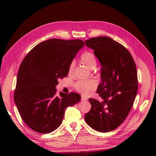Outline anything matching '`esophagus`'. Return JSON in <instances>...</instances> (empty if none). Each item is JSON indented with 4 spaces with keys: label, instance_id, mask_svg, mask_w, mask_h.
Returning a JSON list of instances; mask_svg holds the SVG:
<instances>
[{
    "label": "esophagus",
    "instance_id": "obj_1",
    "mask_svg": "<svg viewBox=\"0 0 156 156\" xmlns=\"http://www.w3.org/2000/svg\"><path fill=\"white\" fill-rule=\"evenodd\" d=\"M81 100H82V101H86V100H87V98L85 97V96H82V97H81Z\"/></svg>",
    "mask_w": 156,
    "mask_h": 156
}]
</instances>
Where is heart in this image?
I'll list each match as a JSON object with an SVG mask.
<instances>
[{"mask_svg": "<svg viewBox=\"0 0 156 156\" xmlns=\"http://www.w3.org/2000/svg\"><path fill=\"white\" fill-rule=\"evenodd\" d=\"M81 62L85 65L90 69H94L97 65V60L95 55L92 52L86 51L80 56ZM75 67V63L72 62L69 67V73H72ZM98 83L94 79L87 80L78 81L75 84V88L80 94L88 96L93 92L96 88Z\"/></svg>", "mask_w": 156, "mask_h": 156, "instance_id": "1", "label": "heart"}]
</instances>
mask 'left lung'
Listing matches in <instances>:
<instances>
[{
  "instance_id": "left-lung-1",
  "label": "left lung",
  "mask_w": 156,
  "mask_h": 156,
  "mask_svg": "<svg viewBox=\"0 0 156 156\" xmlns=\"http://www.w3.org/2000/svg\"><path fill=\"white\" fill-rule=\"evenodd\" d=\"M101 65V81L96 92L102 101L89 98L90 112L85 122L94 130L108 132L122 124L130 112L137 91L136 66L125 47L109 37L100 36L84 41Z\"/></svg>"
}]
</instances>
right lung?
I'll return each mask as SVG.
<instances>
[{
	"mask_svg": "<svg viewBox=\"0 0 156 156\" xmlns=\"http://www.w3.org/2000/svg\"><path fill=\"white\" fill-rule=\"evenodd\" d=\"M84 46L76 40L49 39L39 43L23 59L17 74L14 102L23 121L38 133H51L62 122L65 111L80 100L78 94L60 92L58 80L67 76L76 54Z\"/></svg>",
	"mask_w": 156,
	"mask_h": 156,
	"instance_id": "1",
	"label": "right lung"
}]
</instances>
